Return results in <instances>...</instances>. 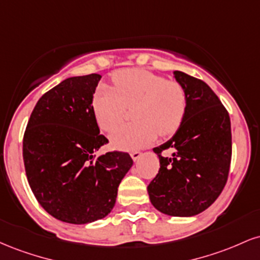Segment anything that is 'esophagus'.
<instances>
[{
	"instance_id": "1",
	"label": "esophagus",
	"mask_w": 260,
	"mask_h": 260,
	"mask_svg": "<svg viewBox=\"0 0 260 260\" xmlns=\"http://www.w3.org/2000/svg\"><path fill=\"white\" fill-rule=\"evenodd\" d=\"M131 156H132V159L134 160V161H137V160H139V157L142 156V153H140V151H132V153H131Z\"/></svg>"
}]
</instances>
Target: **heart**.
<instances>
[{
	"instance_id": "heart-1",
	"label": "heart",
	"mask_w": 260,
	"mask_h": 260,
	"mask_svg": "<svg viewBox=\"0 0 260 260\" xmlns=\"http://www.w3.org/2000/svg\"><path fill=\"white\" fill-rule=\"evenodd\" d=\"M112 86L101 85L94 96V112L103 131L121 123L127 107H134L136 122L116 128L110 134L115 148L136 150L156 137L174 133L187 109V94L176 80H166L143 70H123L113 74Z\"/></svg>"
}]
</instances>
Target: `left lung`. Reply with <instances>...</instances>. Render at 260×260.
<instances>
[{"label":"left lung","mask_w":260,"mask_h":260,"mask_svg":"<svg viewBox=\"0 0 260 260\" xmlns=\"http://www.w3.org/2000/svg\"><path fill=\"white\" fill-rule=\"evenodd\" d=\"M187 94V109L175 136L154 148L159 174L149 183L151 204L171 216H193L222 192L231 164V122L228 110L207 83L175 71ZM169 150L172 155H160Z\"/></svg>","instance_id":"left-lung-1"}]
</instances>
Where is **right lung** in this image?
<instances>
[{
  "label": "right lung",
  "instance_id": "right-lung-1",
  "mask_svg": "<svg viewBox=\"0 0 260 260\" xmlns=\"http://www.w3.org/2000/svg\"><path fill=\"white\" fill-rule=\"evenodd\" d=\"M100 79L96 73L71 77L45 92L23 138L29 186L39 204L63 222L83 225L109 215L133 165L123 151L95 155L109 143L92 107Z\"/></svg>",
  "mask_w": 260,
  "mask_h": 260
}]
</instances>
